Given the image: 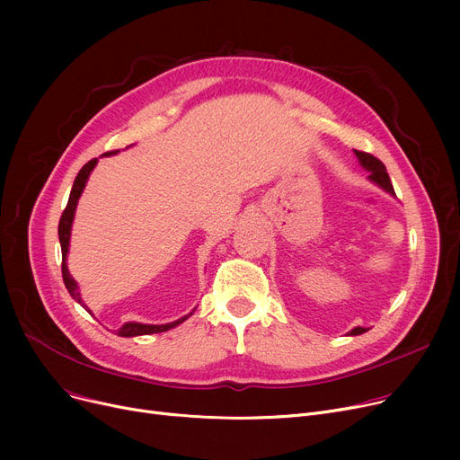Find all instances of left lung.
Instances as JSON below:
<instances>
[{
	"label": "left lung",
	"mask_w": 460,
	"mask_h": 460,
	"mask_svg": "<svg viewBox=\"0 0 460 460\" xmlns=\"http://www.w3.org/2000/svg\"><path fill=\"white\" fill-rule=\"evenodd\" d=\"M356 156H358V160H359V164L364 165L367 172L371 173L369 175V179L373 181V182H376L378 186H382L384 190H388L390 193H395L394 191V186H392V181H390V175H388V172H385V165L376 158V156H373V155H369V153H364V151H356ZM364 332H367L366 328H354L352 332H350V335H359V333H364Z\"/></svg>",
	"instance_id": "left-lung-1"
}]
</instances>
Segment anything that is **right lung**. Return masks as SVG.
<instances>
[{
	"instance_id": "obj_1",
	"label": "right lung",
	"mask_w": 460,
	"mask_h": 460,
	"mask_svg": "<svg viewBox=\"0 0 460 460\" xmlns=\"http://www.w3.org/2000/svg\"><path fill=\"white\" fill-rule=\"evenodd\" d=\"M117 151H108V153H104L106 156L108 155H115ZM96 158H93V160H89L82 169H80V173L76 175V179H75V184H72V190H70V196H68V203H66V207H65V210H63V214H61V217H59V227H58V233H59V243H61V255H63V261H61V274H63V281H65V287H66V291L70 293V296L75 298L78 304H82L84 305V302H82V298H80V293H78V283L72 279V276L68 274V270H66V252H68V238H70V226H72V217H75V210H76V203H78V199H80V196H82V191H84V188H85V182H87V179H89V173L93 172V167L96 165ZM85 307V305H84ZM87 309V307H85ZM89 311V309H87ZM191 315V313H190ZM190 315H186V317H182V319H179V321H175V323H169V324H162V326H153V324H139V323H127L123 328H120L119 332H117V335H120V337H134V335H149V333H160V332H167V330H172V328H175V326H179L181 323H184Z\"/></svg>"
}]
</instances>
